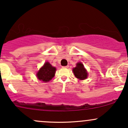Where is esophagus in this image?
Segmentation results:
<instances>
[{
	"label": "esophagus",
	"instance_id": "esophagus-1",
	"mask_svg": "<svg viewBox=\"0 0 128 128\" xmlns=\"http://www.w3.org/2000/svg\"><path fill=\"white\" fill-rule=\"evenodd\" d=\"M68 67V66H63L62 67V68H67Z\"/></svg>",
	"mask_w": 128,
	"mask_h": 128
}]
</instances>
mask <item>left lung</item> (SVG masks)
Segmentation results:
<instances>
[{
	"label": "left lung",
	"mask_w": 128,
	"mask_h": 128,
	"mask_svg": "<svg viewBox=\"0 0 128 128\" xmlns=\"http://www.w3.org/2000/svg\"><path fill=\"white\" fill-rule=\"evenodd\" d=\"M74 75L77 78L80 80H85L88 77V72L84 67L83 64L81 62H78L76 66L73 68Z\"/></svg>",
	"instance_id": "obj_1"
}]
</instances>
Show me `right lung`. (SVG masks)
Returning a JSON list of instances; mask_svg holds the SVG:
<instances>
[{"label": "right lung", "mask_w": 128, "mask_h": 128, "mask_svg": "<svg viewBox=\"0 0 128 128\" xmlns=\"http://www.w3.org/2000/svg\"><path fill=\"white\" fill-rule=\"evenodd\" d=\"M55 72V67H53L50 63L47 62L38 72L37 77L39 80H42L44 82H48L54 77Z\"/></svg>", "instance_id": "1"}]
</instances>
